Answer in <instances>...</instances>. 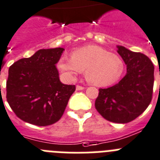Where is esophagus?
<instances>
[{"instance_id":"1","label":"esophagus","mask_w":160,"mask_h":160,"mask_svg":"<svg viewBox=\"0 0 160 160\" xmlns=\"http://www.w3.org/2000/svg\"><path fill=\"white\" fill-rule=\"evenodd\" d=\"M84 88V87L80 86V85H76V90H83Z\"/></svg>"}]
</instances>
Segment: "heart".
<instances>
[{"mask_svg":"<svg viewBox=\"0 0 160 160\" xmlns=\"http://www.w3.org/2000/svg\"><path fill=\"white\" fill-rule=\"evenodd\" d=\"M58 68L71 80L85 70V77L96 86H108L120 79L124 62L118 54L94 45L80 47L72 51L71 57L63 55Z\"/></svg>","mask_w":160,"mask_h":160,"instance_id":"1","label":"heart"}]
</instances>
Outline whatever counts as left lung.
<instances>
[{
    "label": "left lung",
    "mask_w": 160,
    "mask_h": 160,
    "mask_svg": "<svg viewBox=\"0 0 160 160\" xmlns=\"http://www.w3.org/2000/svg\"><path fill=\"white\" fill-rule=\"evenodd\" d=\"M117 52L127 65V73L114 86L99 88L95 107L108 121L126 123L138 118L150 105L155 67L143 53L123 46H118Z\"/></svg>",
    "instance_id": "1"
}]
</instances>
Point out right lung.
Returning <instances> with one entry per match:
<instances>
[{"instance_id":"obj_1","label":"right lung","mask_w":160,"mask_h":160,"mask_svg":"<svg viewBox=\"0 0 160 160\" xmlns=\"http://www.w3.org/2000/svg\"><path fill=\"white\" fill-rule=\"evenodd\" d=\"M63 48L40 49L9 68L6 99L20 119L37 126L51 125L64 113L75 85L61 83L55 67Z\"/></svg>"}]
</instances>
